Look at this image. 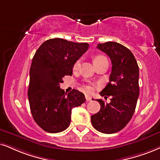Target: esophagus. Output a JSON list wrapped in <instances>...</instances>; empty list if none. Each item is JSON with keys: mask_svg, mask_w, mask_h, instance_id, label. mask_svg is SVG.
Listing matches in <instances>:
<instances>
[{"mask_svg": "<svg viewBox=\"0 0 160 160\" xmlns=\"http://www.w3.org/2000/svg\"><path fill=\"white\" fill-rule=\"evenodd\" d=\"M85 98H86V100L87 102L92 100V98H91L89 95H86V96H85Z\"/></svg>", "mask_w": 160, "mask_h": 160, "instance_id": "obj_1", "label": "esophagus"}]
</instances>
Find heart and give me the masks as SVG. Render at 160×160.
Masks as SVG:
<instances>
[{"label":"heart","mask_w":160,"mask_h":160,"mask_svg":"<svg viewBox=\"0 0 160 160\" xmlns=\"http://www.w3.org/2000/svg\"><path fill=\"white\" fill-rule=\"evenodd\" d=\"M106 58H105L104 56H102V55H96L94 56V58H93V62H94V64L95 66L97 65V64H98L99 62H100L101 61H102V60H106ZM80 60H78L77 61L74 62V65H73V70L74 71H77L78 70V68H80ZM83 89L86 91V92H92L93 91V86L92 85H84L83 87Z\"/></svg>","instance_id":"1"}]
</instances>
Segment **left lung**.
Instances as JSON below:
<instances>
[{
  "mask_svg": "<svg viewBox=\"0 0 160 160\" xmlns=\"http://www.w3.org/2000/svg\"><path fill=\"white\" fill-rule=\"evenodd\" d=\"M97 48L112 60V68L109 82L100 92L99 112L91 117L93 127L104 134L118 132L128 124L134 114L139 98V66L134 54L128 48L116 42L99 43Z\"/></svg>",
  "mask_w": 160,
  "mask_h": 160,
  "instance_id": "8db88e82",
  "label": "left lung"
}]
</instances>
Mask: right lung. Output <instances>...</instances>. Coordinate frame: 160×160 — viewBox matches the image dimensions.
<instances>
[{"mask_svg":"<svg viewBox=\"0 0 160 160\" xmlns=\"http://www.w3.org/2000/svg\"><path fill=\"white\" fill-rule=\"evenodd\" d=\"M88 43L54 38L38 48L32 59L28 90L30 110L35 122L48 133H59L70 125L72 110L86 102L76 89L66 94L60 88L64 76L72 75L74 62L86 52Z\"/></svg>","mask_w":160,"mask_h":160,"instance_id":"obj_1","label":"right lung"}]
</instances>
